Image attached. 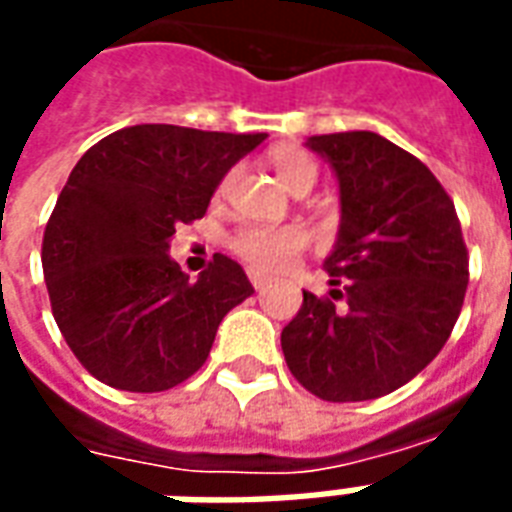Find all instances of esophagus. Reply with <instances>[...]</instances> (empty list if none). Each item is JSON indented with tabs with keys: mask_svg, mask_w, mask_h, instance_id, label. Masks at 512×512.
Returning <instances> with one entry per match:
<instances>
[{
	"mask_svg": "<svg viewBox=\"0 0 512 512\" xmlns=\"http://www.w3.org/2000/svg\"><path fill=\"white\" fill-rule=\"evenodd\" d=\"M249 282H252V287H255V290H263V287L268 285V279H266V276L255 274V271H249Z\"/></svg>",
	"mask_w": 512,
	"mask_h": 512,
	"instance_id": "esophagus-1",
	"label": "esophagus"
}]
</instances>
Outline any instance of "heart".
Wrapping results in <instances>:
<instances>
[{"label": "heart", "instance_id": "heart-1", "mask_svg": "<svg viewBox=\"0 0 512 512\" xmlns=\"http://www.w3.org/2000/svg\"><path fill=\"white\" fill-rule=\"evenodd\" d=\"M271 168L282 187L290 192H304L317 184V162L298 146H279L271 151ZM227 189V179L219 184V195ZM306 233L301 227H268V225H244L230 236V249L236 252L246 266L276 274L293 263L304 252Z\"/></svg>", "mask_w": 512, "mask_h": 512}]
</instances>
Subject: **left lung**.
Segmentation results:
<instances>
[{"instance_id": "1", "label": "left lung", "mask_w": 512, "mask_h": 512, "mask_svg": "<svg viewBox=\"0 0 512 512\" xmlns=\"http://www.w3.org/2000/svg\"><path fill=\"white\" fill-rule=\"evenodd\" d=\"M306 146L339 179L342 222L325 257L331 298L304 293L282 352L323 401L380 399L423 372L456 325L469 282L461 222L434 173L377 132L314 135Z\"/></svg>"}]
</instances>
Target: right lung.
<instances>
[{
    "label": "right lung",
    "instance_id": "right-lung-1",
    "mask_svg": "<svg viewBox=\"0 0 512 512\" xmlns=\"http://www.w3.org/2000/svg\"><path fill=\"white\" fill-rule=\"evenodd\" d=\"M263 138L135 124L78 160L45 225L43 274L64 342L92 377L157 393L206 363L222 317L255 287L225 255L189 282L170 238L206 214L227 170Z\"/></svg>",
    "mask_w": 512,
    "mask_h": 512
}]
</instances>
